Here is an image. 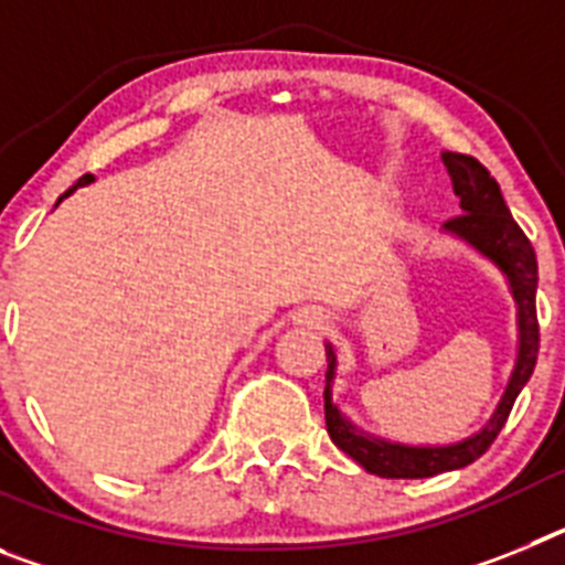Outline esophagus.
I'll return each mask as SVG.
<instances>
[{
    "label": "esophagus",
    "instance_id": "1",
    "mask_svg": "<svg viewBox=\"0 0 565 565\" xmlns=\"http://www.w3.org/2000/svg\"><path fill=\"white\" fill-rule=\"evenodd\" d=\"M294 322H297V326H308V328H322L328 322V317L322 308H306V311H299L297 317H294Z\"/></svg>",
    "mask_w": 565,
    "mask_h": 565
}]
</instances>
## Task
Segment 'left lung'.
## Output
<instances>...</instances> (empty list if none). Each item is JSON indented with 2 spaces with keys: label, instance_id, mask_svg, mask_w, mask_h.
I'll return each instance as SVG.
<instances>
[{
  "label": "left lung",
  "instance_id": "1",
  "mask_svg": "<svg viewBox=\"0 0 565 565\" xmlns=\"http://www.w3.org/2000/svg\"><path fill=\"white\" fill-rule=\"evenodd\" d=\"M441 161L452 178V189L461 198L458 217L441 226V234L458 239L467 248L483 257L507 282V291L515 302V364L507 379L495 411L487 418L481 430L469 433L450 444H407L396 438H384L376 433L362 430L333 398V382H337V348L326 342L328 373H326V424L328 436L339 450L348 452L364 472L379 478H433L452 469H463L489 450L507 422L518 393L529 382L537 362V317H535V291H537V259L535 248L526 234L509 214L501 186L487 172V167L458 152H441Z\"/></svg>",
  "mask_w": 565,
  "mask_h": 565
}]
</instances>
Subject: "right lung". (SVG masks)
<instances>
[{
  "instance_id": "right-lung-1",
  "label": "right lung",
  "mask_w": 565,
  "mask_h": 565,
  "mask_svg": "<svg viewBox=\"0 0 565 565\" xmlns=\"http://www.w3.org/2000/svg\"><path fill=\"white\" fill-rule=\"evenodd\" d=\"M93 181H96V178H93V174H84V178H78V181H76V186L70 189V192H64V198H70V194L76 192V189H82V186H89V183H93ZM64 198H58V203H62Z\"/></svg>"
}]
</instances>
